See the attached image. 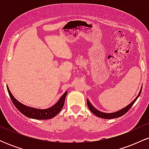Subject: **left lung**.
Instances as JSON below:
<instances>
[{
    "instance_id": "8db88e82",
    "label": "left lung",
    "mask_w": 149,
    "mask_h": 149,
    "mask_svg": "<svg viewBox=\"0 0 149 149\" xmlns=\"http://www.w3.org/2000/svg\"><path fill=\"white\" fill-rule=\"evenodd\" d=\"M141 90H140L139 93L138 94L137 97H136V98H135L134 100H133L132 102L131 103L129 104V105H127V107H124L123 109H120V110L118 111H116V112L109 113H104V112L100 111L97 110V109H95V108L92 105V104L90 103V102H89V100H87V104H88V107L89 109H90V110L92 112V113H94L95 116H97V117H99V118H104V119H113V118H119V117H120V116H123L124 114H125L126 113H127L128 111L130 109V108L132 107V105L134 104V102H136V100H137L138 97H139L140 94H141Z\"/></svg>"
}]
</instances>
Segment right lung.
<instances>
[{"label": "right lung", "mask_w": 149, "mask_h": 149, "mask_svg": "<svg viewBox=\"0 0 149 149\" xmlns=\"http://www.w3.org/2000/svg\"><path fill=\"white\" fill-rule=\"evenodd\" d=\"M7 89H8V93L11 98L12 102H13L15 107L22 113L23 115H24L26 117L30 118L36 119V120H47L51 119L56 116L61 111V109L64 107L65 98H66V95H67V91L65 92L64 95L61 97L59 100L52 107L48 108L46 109H36V108L30 107L28 106H26L24 104L20 103L18 102L14 96L12 95L11 92L9 90V88L7 85Z\"/></svg>", "instance_id": "1"}]
</instances>
